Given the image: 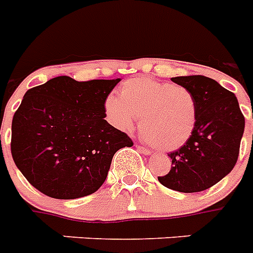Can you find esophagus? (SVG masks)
Returning a JSON list of instances; mask_svg holds the SVG:
<instances>
[{
  "label": "esophagus",
  "instance_id": "34e87169",
  "mask_svg": "<svg viewBox=\"0 0 253 253\" xmlns=\"http://www.w3.org/2000/svg\"><path fill=\"white\" fill-rule=\"evenodd\" d=\"M136 148L139 149V152L144 153V155H151V149H148V148L141 147V145H136Z\"/></svg>",
  "mask_w": 253,
  "mask_h": 253
}]
</instances>
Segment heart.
<instances>
[{
    "instance_id": "b5f03b06",
    "label": "heart",
    "mask_w": 253,
    "mask_h": 253,
    "mask_svg": "<svg viewBox=\"0 0 253 253\" xmlns=\"http://www.w3.org/2000/svg\"><path fill=\"white\" fill-rule=\"evenodd\" d=\"M105 112L113 126L131 130L139 118L143 139L161 149L182 147L194 133L198 105L190 89L151 78H132L109 96Z\"/></svg>"
}]
</instances>
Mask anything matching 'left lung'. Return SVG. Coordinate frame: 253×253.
Returning <instances> with one entry per match:
<instances>
[{
	"mask_svg": "<svg viewBox=\"0 0 253 253\" xmlns=\"http://www.w3.org/2000/svg\"><path fill=\"white\" fill-rule=\"evenodd\" d=\"M171 80L194 94L198 120L190 139L168 155L173 166L159 180L170 190L200 192L234 169L244 132V116L235 94L211 78L188 75Z\"/></svg>",
	"mask_w": 253,
	"mask_h": 253,
	"instance_id": "obj_1",
	"label": "left lung"
}]
</instances>
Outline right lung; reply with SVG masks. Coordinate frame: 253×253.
I'll return each mask as SVG.
<instances>
[{
    "mask_svg": "<svg viewBox=\"0 0 253 253\" xmlns=\"http://www.w3.org/2000/svg\"><path fill=\"white\" fill-rule=\"evenodd\" d=\"M121 79L77 82L62 75L28 89L11 123V155L32 186L53 199L91 195L114 153L133 143L104 118Z\"/></svg>",
    "mask_w": 253,
    "mask_h": 253,
    "instance_id": "obj_1",
    "label": "right lung"
}]
</instances>
